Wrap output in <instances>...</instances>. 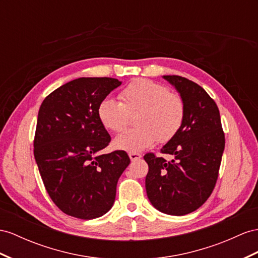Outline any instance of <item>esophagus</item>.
<instances>
[{"label":"esophagus","instance_id":"34e87169","mask_svg":"<svg viewBox=\"0 0 258 258\" xmlns=\"http://www.w3.org/2000/svg\"><path fill=\"white\" fill-rule=\"evenodd\" d=\"M128 156H130V159L132 161H136V160L141 159V158H142V155L138 154V153H130Z\"/></svg>","mask_w":258,"mask_h":258}]
</instances>
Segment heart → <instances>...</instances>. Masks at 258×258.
Here are the masks:
<instances>
[{
  "mask_svg": "<svg viewBox=\"0 0 258 258\" xmlns=\"http://www.w3.org/2000/svg\"><path fill=\"white\" fill-rule=\"evenodd\" d=\"M120 101L105 98L98 104L102 126L114 133L126 128L130 114H136V127L118 135L114 147L128 153L146 149L158 141L167 143L177 134L185 118L183 99L162 84L146 78L131 82L120 94Z\"/></svg>",
  "mask_w": 258,
  "mask_h": 258,
  "instance_id": "obj_1",
  "label": "heart"
}]
</instances>
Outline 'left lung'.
Returning a JSON list of instances; mask_svg holds the SVG:
<instances>
[{
    "label": "left lung",
    "mask_w": 258,
    "mask_h": 258,
    "mask_svg": "<svg viewBox=\"0 0 258 258\" xmlns=\"http://www.w3.org/2000/svg\"><path fill=\"white\" fill-rule=\"evenodd\" d=\"M185 104V118L177 134L161 148L172 155L167 161L153 153L148 163L146 192L151 205L161 213L184 216L200 208L213 193L224 149L220 113L213 98L189 79L166 75Z\"/></svg>",
    "instance_id": "1"
}]
</instances>
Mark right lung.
Here are the masks:
<instances>
[{
    "instance_id": "right-lung-1",
    "label": "right lung",
    "mask_w": 258,
    "mask_h": 258,
    "mask_svg": "<svg viewBox=\"0 0 258 258\" xmlns=\"http://www.w3.org/2000/svg\"><path fill=\"white\" fill-rule=\"evenodd\" d=\"M120 85L110 77L77 78L52 91L39 109L35 159L50 198L66 215L89 220L113 206L131 160L124 150L98 154L111 137L97 109Z\"/></svg>"
}]
</instances>
